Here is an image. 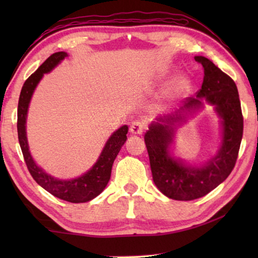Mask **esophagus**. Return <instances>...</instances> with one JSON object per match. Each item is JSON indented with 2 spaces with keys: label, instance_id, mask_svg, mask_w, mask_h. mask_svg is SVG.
<instances>
[{
  "label": "esophagus",
  "instance_id": "34e87169",
  "mask_svg": "<svg viewBox=\"0 0 258 258\" xmlns=\"http://www.w3.org/2000/svg\"><path fill=\"white\" fill-rule=\"evenodd\" d=\"M145 128H146V124L143 123V121L135 120V121H133L132 125H131L130 131H131V133H133V134H142Z\"/></svg>",
  "mask_w": 258,
  "mask_h": 258
}]
</instances>
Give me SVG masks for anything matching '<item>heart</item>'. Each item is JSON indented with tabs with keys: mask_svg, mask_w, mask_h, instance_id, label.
<instances>
[{
	"mask_svg": "<svg viewBox=\"0 0 258 258\" xmlns=\"http://www.w3.org/2000/svg\"><path fill=\"white\" fill-rule=\"evenodd\" d=\"M190 87V81L189 78L185 77V76H180L176 78L175 81V90L176 92H184L187 89Z\"/></svg>",
	"mask_w": 258,
	"mask_h": 258,
	"instance_id": "b5f03b06",
	"label": "heart"
}]
</instances>
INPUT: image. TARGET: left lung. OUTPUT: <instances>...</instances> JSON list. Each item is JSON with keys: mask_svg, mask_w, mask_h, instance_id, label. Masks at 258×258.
I'll list each match as a JSON object with an SVG mask.
<instances>
[{"mask_svg": "<svg viewBox=\"0 0 258 258\" xmlns=\"http://www.w3.org/2000/svg\"><path fill=\"white\" fill-rule=\"evenodd\" d=\"M195 60L204 68V82L196 97L185 99L183 107L172 116L152 121L145 135L152 178L166 197L174 200H194L206 196L230 175L238 158L243 132V117L239 93L232 78L202 55ZM205 99L216 107L222 120L220 150L200 168L185 165L169 155L175 124L184 121L181 111L202 106Z\"/></svg>", "mask_w": 258, "mask_h": 258, "instance_id": "left-lung-1", "label": "left lung"}]
</instances>
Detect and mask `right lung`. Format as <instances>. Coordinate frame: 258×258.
<instances>
[{
  "instance_id": "obj_1",
  "label": "right lung",
  "mask_w": 258,
  "mask_h": 258,
  "mask_svg": "<svg viewBox=\"0 0 258 258\" xmlns=\"http://www.w3.org/2000/svg\"><path fill=\"white\" fill-rule=\"evenodd\" d=\"M67 55L68 54L66 52L62 51L51 54L37 68V71L26 80L19 97L17 128H18L19 145L21 151H23L25 163L27 165L28 171L34 180L43 189L53 195L54 197L66 200L69 203L78 204L90 202L104 190V187L110 180L113 160L116 159L120 148L123 147L126 139H127L126 134L128 132V127L124 125L112 133L111 137L108 139L101 155L99 156L97 163L93 165V167L89 172L83 174L80 177L73 178V180H59V178L46 174L41 167H38L34 161L32 155H30L27 137H26V119H27L28 106L34 90L36 89L38 82L42 80L43 75L50 73Z\"/></svg>"
}]
</instances>
